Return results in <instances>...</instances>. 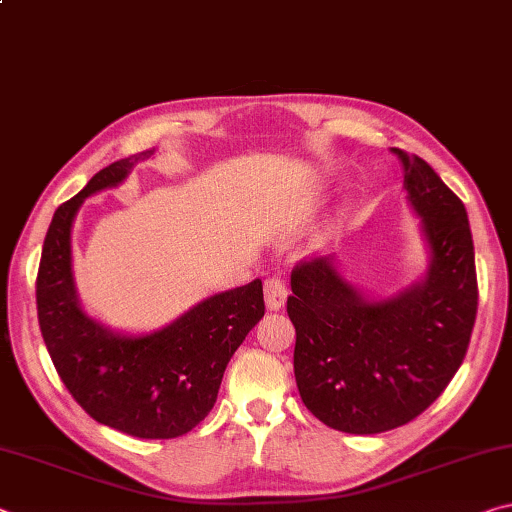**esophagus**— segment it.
<instances>
[{"instance_id":"34e87169","label":"esophagus","mask_w":512,"mask_h":512,"mask_svg":"<svg viewBox=\"0 0 512 512\" xmlns=\"http://www.w3.org/2000/svg\"><path fill=\"white\" fill-rule=\"evenodd\" d=\"M264 296H266V307L268 309H282L284 302H287L289 289L287 282L280 280V277H268L264 282Z\"/></svg>"}]
</instances>
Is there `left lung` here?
Listing matches in <instances>:
<instances>
[{
  "label": "left lung",
  "instance_id": "left-lung-1",
  "mask_svg": "<svg viewBox=\"0 0 512 512\" xmlns=\"http://www.w3.org/2000/svg\"><path fill=\"white\" fill-rule=\"evenodd\" d=\"M391 153L431 246L427 280L370 302L329 257L302 259L291 271L298 391L320 422L345 433H381L427 411L461 368L479 307L463 201L418 155Z\"/></svg>",
  "mask_w": 512,
  "mask_h": 512
}]
</instances>
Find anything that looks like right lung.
<instances>
[{
	"label": "right lung",
	"mask_w": 512,
	"mask_h": 512,
	"mask_svg": "<svg viewBox=\"0 0 512 512\" xmlns=\"http://www.w3.org/2000/svg\"><path fill=\"white\" fill-rule=\"evenodd\" d=\"M144 151L117 160L58 207L36 277L42 339L58 377L81 409L135 438H178L212 411L225 366L264 316L262 280L207 298L146 336H119L83 314L72 280L69 230L90 194L115 187Z\"/></svg>",
	"instance_id": "add662e5"
}]
</instances>
